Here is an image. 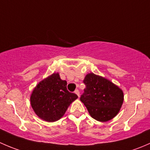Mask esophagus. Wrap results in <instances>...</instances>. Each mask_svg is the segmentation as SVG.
<instances>
[{"instance_id":"1","label":"esophagus","mask_w":150,"mask_h":150,"mask_svg":"<svg viewBox=\"0 0 150 150\" xmlns=\"http://www.w3.org/2000/svg\"><path fill=\"white\" fill-rule=\"evenodd\" d=\"M75 94H77V96H78V97H80V92H79V91L78 90V89H76V90L75 91Z\"/></svg>"}]
</instances>
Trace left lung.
<instances>
[{"mask_svg": "<svg viewBox=\"0 0 150 150\" xmlns=\"http://www.w3.org/2000/svg\"><path fill=\"white\" fill-rule=\"evenodd\" d=\"M86 88L81 95L90 115L100 122H107L115 117L123 102V92L109 80L93 73L86 75L83 80Z\"/></svg>", "mask_w": 150, "mask_h": 150, "instance_id": "8db88e82", "label": "left lung"}]
</instances>
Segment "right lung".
Returning <instances> with one entry per match:
<instances>
[{
	"mask_svg": "<svg viewBox=\"0 0 150 150\" xmlns=\"http://www.w3.org/2000/svg\"><path fill=\"white\" fill-rule=\"evenodd\" d=\"M67 81L59 74L52 75L40 81L33 89L30 104L35 114L42 120L54 122L64 115L69 104L78 98L67 89Z\"/></svg>",
	"mask_w": 150,
	"mask_h": 150,
	"instance_id": "1",
	"label": "right lung"
}]
</instances>
